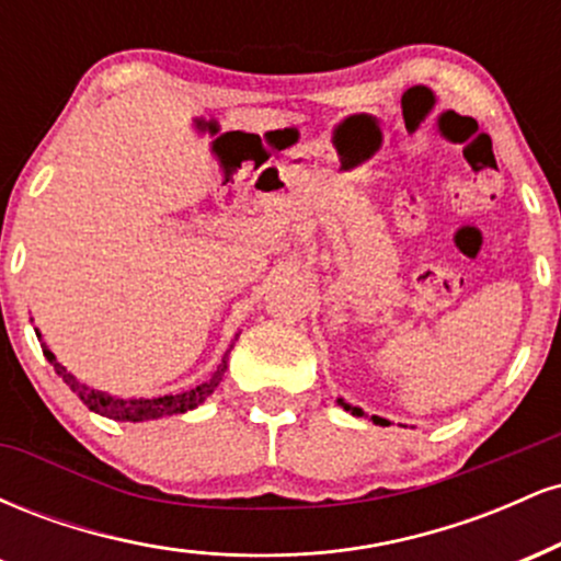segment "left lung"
<instances>
[{
    "mask_svg": "<svg viewBox=\"0 0 561 561\" xmlns=\"http://www.w3.org/2000/svg\"><path fill=\"white\" fill-rule=\"evenodd\" d=\"M337 403H340V405H343V409H345V411H351V414H353V416H366V414H364V411H362V409H358V405H351V403H345V401H343V398H337ZM371 422H375V424H388V422H385V420H382V416H371Z\"/></svg>",
    "mask_w": 561,
    "mask_h": 561,
    "instance_id": "8db88e82",
    "label": "left lung"
}]
</instances>
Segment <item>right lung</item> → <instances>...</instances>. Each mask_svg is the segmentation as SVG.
Wrapping results in <instances>:
<instances>
[{"label": "right lung", "mask_w": 561, "mask_h": 561, "mask_svg": "<svg viewBox=\"0 0 561 561\" xmlns=\"http://www.w3.org/2000/svg\"><path fill=\"white\" fill-rule=\"evenodd\" d=\"M36 337H42L38 330H36ZM237 337H240V334H234V340ZM231 347H234V343L229 345V351ZM42 351H44V356H47V362L55 366L57 375L62 377V382H66L68 388L81 398L83 405H87L89 411H94V414L107 416V420H115V422H147V420H160V416L184 414V411L197 409V405L218 388V382L224 379V371H227V362H229V351H227L224 353L221 364L210 371V377L205 379V382L195 385L192 390L173 392V396H160V398H118V396H111V392H105V390L89 388L87 382H79V379L70 375L66 366L57 362L55 353L49 351L47 343H42Z\"/></svg>", "instance_id": "right-lung-1"}]
</instances>
